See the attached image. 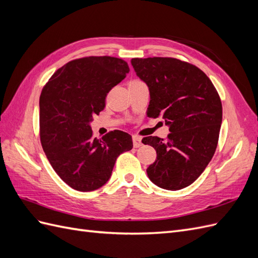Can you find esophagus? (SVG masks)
Returning a JSON list of instances; mask_svg holds the SVG:
<instances>
[{
  "label": "esophagus",
  "instance_id": "1",
  "mask_svg": "<svg viewBox=\"0 0 258 258\" xmlns=\"http://www.w3.org/2000/svg\"><path fill=\"white\" fill-rule=\"evenodd\" d=\"M132 141H134V146L136 148L140 147L142 145V138L139 137V136H134L132 137Z\"/></svg>",
  "mask_w": 258,
  "mask_h": 258
}]
</instances>
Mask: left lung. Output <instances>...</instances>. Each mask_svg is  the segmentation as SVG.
I'll list each match as a JSON object with an SVG mask.
<instances>
[{"label":"left lung","instance_id":"obj_1","mask_svg":"<svg viewBox=\"0 0 258 258\" xmlns=\"http://www.w3.org/2000/svg\"><path fill=\"white\" fill-rule=\"evenodd\" d=\"M137 75L146 83L151 101L147 116L161 117L170 134L143 138L157 157L146 169L160 188L178 190L204 172L218 143L223 108L214 85L199 68L169 57L134 58Z\"/></svg>","mask_w":258,"mask_h":258}]
</instances>
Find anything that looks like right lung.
I'll use <instances>...</instances> for the list:
<instances>
[{
    "mask_svg": "<svg viewBox=\"0 0 258 258\" xmlns=\"http://www.w3.org/2000/svg\"><path fill=\"white\" fill-rule=\"evenodd\" d=\"M129 72L120 58L90 56L58 69L40 97V139L46 157L73 189L92 191L110 178L118 156L130 151L132 138L120 130L98 140L89 122L103 110L105 98Z\"/></svg>",
    "mask_w": 258,
    "mask_h": 258,
    "instance_id": "add662e5",
    "label": "right lung"
}]
</instances>
